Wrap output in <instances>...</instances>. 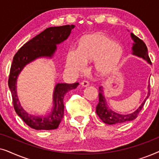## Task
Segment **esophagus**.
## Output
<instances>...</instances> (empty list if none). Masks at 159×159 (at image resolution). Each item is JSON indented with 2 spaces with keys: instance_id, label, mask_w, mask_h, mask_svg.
I'll return each mask as SVG.
<instances>
[{
  "instance_id": "34e87169",
  "label": "esophagus",
  "mask_w": 159,
  "mask_h": 159,
  "mask_svg": "<svg viewBox=\"0 0 159 159\" xmlns=\"http://www.w3.org/2000/svg\"><path fill=\"white\" fill-rule=\"evenodd\" d=\"M88 84H89V82L86 80H84L83 81L81 82V85L83 86V87H87L88 85Z\"/></svg>"
}]
</instances>
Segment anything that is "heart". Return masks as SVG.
Wrapping results in <instances>:
<instances>
[{"label":"heart","mask_w":159,"mask_h":159,"mask_svg":"<svg viewBox=\"0 0 159 159\" xmlns=\"http://www.w3.org/2000/svg\"><path fill=\"white\" fill-rule=\"evenodd\" d=\"M122 54V48L106 36L94 34L84 38L79 49L71 48L66 60L69 70L78 71L84 67L85 62L95 60V66L101 73L112 71L119 64Z\"/></svg>","instance_id":"b5f03b06"}]
</instances>
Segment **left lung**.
<instances>
[{
  "label": "left lung",
  "instance_id": "obj_1",
  "mask_svg": "<svg viewBox=\"0 0 159 159\" xmlns=\"http://www.w3.org/2000/svg\"><path fill=\"white\" fill-rule=\"evenodd\" d=\"M131 38L134 41L133 45H132V54L134 56H138V57L143 58V59L146 60L148 63L151 64V59H150L148 53V48L145 43L142 40L134 35L133 33H131ZM148 95L144 101L140 106L135 111L129 114H120L116 113L111 110L107 105L106 101V98L103 95V90L102 87L99 88V103L96 106V113L100 119L103 121L104 123L108 124V125H117V124H121L126 122V121H132L138 117V114L142 110L144 104L150 95V82L148 86Z\"/></svg>",
  "mask_w": 159,
  "mask_h": 159
}]
</instances>
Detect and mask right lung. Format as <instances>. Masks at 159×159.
<instances>
[{
    "instance_id": "obj_1",
    "label": "right lung",
    "mask_w": 159,
    "mask_h": 159,
    "mask_svg": "<svg viewBox=\"0 0 159 159\" xmlns=\"http://www.w3.org/2000/svg\"><path fill=\"white\" fill-rule=\"evenodd\" d=\"M75 26L64 25L52 27L26 43L15 54L11 66L8 87L11 93L13 104L18 116L32 129L50 130L57 129L64 116V98L68 91L75 89L79 83H58L54 88L53 107L47 116H36L29 114L21 106L16 93L17 77L27 64L40 57L51 58L56 51V45L68 38Z\"/></svg>"
}]
</instances>
